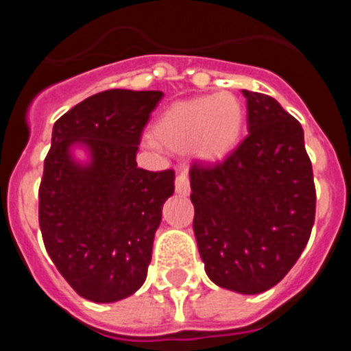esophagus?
<instances>
[{
	"label": "esophagus",
	"instance_id": "esophagus-1",
	"mask_svg": "<svg viewBox=\"0 0 351 351\" xmlns=\"http://www.w3.org/2000/svg\"><path fill=\"white\" fill-rule=\"evenodd\" d=\"M176 191L179 195H188L190 193V178H188V172L181 170L176 178Z\"/></svg>",
	"mask_w": 351,
	"mask_h": 351
}]
</instances>
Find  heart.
<instances>
[{"label": "heart", "mask_w": 351, "mask_h": 351, "mask_svg": "<svg viewBox=\"0 0 351 351\" xmlns=\"http://www.w3.org/2000/svg\"><path fill=\"white\" fill-rule=\"evenodd\" d=\"M246 108L234 93L198 96L170 105L154 125V141L176 151L193 149L204 160H219L241 138Z\"/></svg>", "instance_id": "1"}]
</instances>
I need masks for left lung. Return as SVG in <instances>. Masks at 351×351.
Returning a JSON list of instances; mask_svg holds the SVG:
<instances>
[{
  "mask_svg": "<svg viewBox=\"0 0 351 351\" xmlns=\"http://www.w3.org/2000/svg\"><path fill=\"white\" fill-rule=\"evenodd\" d=\"M247 137L223 161L190 169L193 230L210 281L260 293L299 260L315 223L313 167L299 121L243 89Z\"/></svg>",
  "mask_w": 351,
  "mask_h": 351,
  "instance_id": "obj_1",
  "label": "left lung"
}]
</instances>
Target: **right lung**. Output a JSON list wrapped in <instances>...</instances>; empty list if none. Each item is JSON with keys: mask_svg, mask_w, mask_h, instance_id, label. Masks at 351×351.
<instances>
[{"mask_svg": "<svg viewBox=\"0 0 351 351\" xmlns=\"http://www.w3.org/2000/svg\"><path fill=\"white\" fill-rule=\"evenodd\" d=\"M161 96L108 89L70 108L52 128L38 190L40 230L61 276L93 302L125 299L147 276L176 172L138 169L135 156ZM77 141L92 151L89 166L71 160Z\"/></svg>", "mask_w": 351, "mask_h": 351, "instance_id": "add662e5", "label": "right lung"}]
</instances>
